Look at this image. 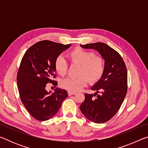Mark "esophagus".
Masks as SVG:
<instances>
[{
    "mask_svg": "<svg viewBox=\"0 0 148 148\" xmlns=\"http://www.w3.org/2000/svg\"><path fill=\"white\" fill-rule=\"evenodd\" d=\"M76 94V92H72V91H68V95L69 96H71V95H73Z\"/></svg>",
    "mask_w": 148,
    "mask_h": 148,
    "instance_id": "34e87169",
    "label": "esophagus"
}]
</instances>
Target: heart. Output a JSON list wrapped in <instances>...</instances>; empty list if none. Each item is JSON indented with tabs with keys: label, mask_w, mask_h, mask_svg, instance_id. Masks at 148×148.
<instances>
[{
	"label": "heart",
	"mask_w": 148,
	"mask_h": 148,
	"mask_svg": "<svg viewBox=\"0 0 148 148\" xmlns=\"http://www.w3.org/2000/svg\"><path fill=\"white\" fill-rule=\"evenodd\" d=\"M69 59L72 63L80 65L77 77H68L61 81V87L69 91L76 92L86 86L87 82L95 84L103 76L105 62L101 57L96 56L94 52L81 47H76L70 52ZM55 68L61 76H64L68 71V64L61 56L55 61Z\"/></svg>",
	"instance_id": "1"
}]
</instances>
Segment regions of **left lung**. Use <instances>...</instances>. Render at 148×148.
Listing matches in <instances>:
<instances>
[{
	"label": "left lung",
	"mask_w": 148,
	"mask_h": 148,
	"mask_svg": "<svg viewBox=\"0 0 148 148\" xmlns=\"http://www.w3.org/2000/svg\"><path fill=\"white\" fill-rule=\"evenodd\" d=\"M99 51L105 61V71L101 79L91 87L94 95L85 93L80 106L82 113L96 123L112 118L121 107L127 91V71L122 57L116 50L102 42L80 45ZM97 95L94 99L93 96Z\"/></svg>",
	"instance_id": "1"
}]
</instances>
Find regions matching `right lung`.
<instances>
[{
    "mask_svg": "<svg viewBox=\"0 0 148 148\" xmlns=\"http://www.w3.org/2000/svg\"><path fill=\"white\" fill-rule=\"evenodd\" d=\"M71 44L42 40L27 50L17 72V83L22 103L31 116L38 121H46L55 116L68 97L64 89L53 92L46 90L47 84L57 86L55 61Z\"/></svg>",
    "mask_w": 148,
    "mask_h": 148,
    "instance_id": "right-lung-1",
    "label": "right lung"
}]
</instances>
